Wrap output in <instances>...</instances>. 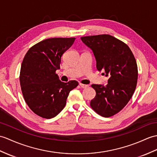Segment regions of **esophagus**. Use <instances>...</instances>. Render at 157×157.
Returning <instances> with one entry per match:
<instances>
[{
	"label": "esophagus",
	"mask_w": 157,
	"mask_h": 157,
	"mask_svg": "<svg viewBox=\"0 0 157 157\" xmlns=\"http://www.w3.org/2000/svg\"><path fill=\"white\" fill-rule=\"evenodd\" d=\"M79 86H81L82 88H86V87H88V85H86V84H83L82 83H79Z\"/></svg>",
	"instance_id": "1"
}]
</instances>
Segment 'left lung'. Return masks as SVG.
<instances>
[{"label": "left lung", "instance_id": "left-lung-1", "mask_svg": "<svg viewBox=\"0 0 157 157\" xmlns=\"http://www.w3.org/2000/svg\"><path fill=\"white\" fill-rule=\"evenodd\" d=\"M83 43L92 50L98 71L109 76L106 86L92 84L96 96L90 106L97 114L108 118L125 107L135 91L138 67L129 47L110 35L81 37Z\"/></svg>", "mask_w": 157, "mask_h": 157}]
</instances>
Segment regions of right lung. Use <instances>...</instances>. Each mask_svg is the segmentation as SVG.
Masks as SVG:
<instances>
[{
  "mask_svg": "<svg viewBox=\"0 0 157 157\" xmlns=\"http://www.w3.org/2000/svg\"><path fill=\"white\" fill-rule=\"evenodd\" d=\"M75 38H50L40 41L28 50L21 64L20 84L25 102L35 114L52 118L64 108L70 91L78 86L71 80L59 79L56 70L61 58Z\"/></svg>",
  "mask_w": 157,
  "mask_h": 157,
  "instance_id": "1",
  "label": "right lung"
}]
</instances>
